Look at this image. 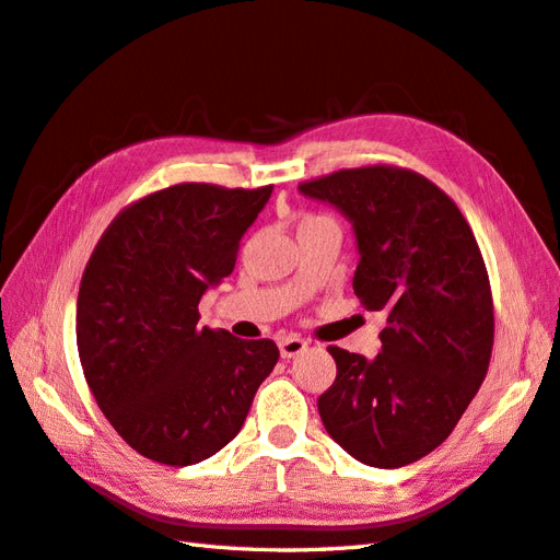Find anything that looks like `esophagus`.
<instances>
[{
	"label": "esophagus",
	"mask_w": 560,
	"mask_h": 560,
	"mask_svg": "<svg viewBox=\"0 0 560 560\" xmlns=\"http://www.w3.org/2000/svg\"><path fill=\"white\" fill-rule=\"evenodd\" d=\"M278 348H280V358L282 360H292L300 355V352L306 350V340L296 338V336H284L278 340Z\"/></svg>",
	"instance_id": "1"
}]
</instances>
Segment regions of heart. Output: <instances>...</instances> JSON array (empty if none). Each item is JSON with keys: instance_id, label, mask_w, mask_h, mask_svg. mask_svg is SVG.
<instances>
[{"instance_id": "1", "label": "heart", "mask_w": 560, "mask_h": 560, "mask_svg": "<svg viewBox=\"0 0 560 560\" xmlns=\"http://www.w3.org/2000/svg\"><path fill=\"white\" fill-rule=\"evenodd\" d=\"M312 220H324V217H306L304 222H312Z\"/></svg>"}]
</instances>
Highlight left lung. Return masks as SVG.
I'll use <instances>...</instances> for the list:
<instances>
[{
	"label": "left lung",
	"instance_id": "obj_1",
	"mask_svg": "<svg viewBox=\"0 0 560 560\" xmlns=\"http://www.w3.org/2000/svg\"><path fill=\"white\" fill-rule=\"evenodd\" d=\"M352 224L360 304L384 312L372 360L330 346L336 382L318 396L324 428L376 469L423 459L450 438L488 372L493 300L459 208L406 168L364 166L302 184Z\"/></svg>",
	"mask_w": 560,
	"mask_h": 560
}]
</instances>
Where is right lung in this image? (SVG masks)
Segmentation results:
<instances>
[{
    "mask_svg": "<svg viewBox=\"0 0 560 560\" xmlns=\"http://www.w3.org/2000/svg\"><path fill=\"white\" fill-rule=\"evenodd\" d=\"M272 186L180 184L110 222L77 300V348L108 423L159 464L190 466L242 430L280 358L272 340L198 326L202 294L236 264Z\"/></svg>",
    "mask_w": 560,
    "mask_h": 560,
    "instance_id": "add662e5",
    "label": "right lung"
}]
</instances>
